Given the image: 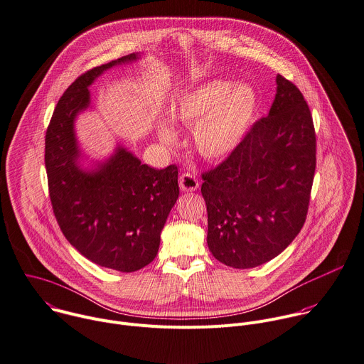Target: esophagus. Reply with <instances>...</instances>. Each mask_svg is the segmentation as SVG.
<instances>
[{
    "instance_id": "esophagus-1",
    "label": "esophagus",
    "mask_w": 364,
    "mask_h": 364,
    "mask_svg": "<svg viewBox=\"0 0 364 364\" xmlns=\"http://www.w3.org/2000/svg\"><path fill=\"white\" fill-rule=\"evenodd\" d=\"M178 184L181 191H196L198 188V180L190 173L181 174L178 178Z\"/></svg>"
}]
</instances>
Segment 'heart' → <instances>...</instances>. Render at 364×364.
<instances>
[{"label":"heart","mask_w":364,"mask_h":364,"mask_svg":"<svg viewBox=\"0 0 364 364\" xmlns=\"http://www.w3.org/2000/svg\"><path fill=\"white\" fill-rule=\"evenodd\" d=\"M256 108V94L247 85L221 80L210 81L180 97L171 104V118L193 126V143L207 160L228 156L245 137ZM159 137L164 144L174 143V132L167 123L159 124Z\"/></svg>","instance_id":"heart-1"}]
</instances>
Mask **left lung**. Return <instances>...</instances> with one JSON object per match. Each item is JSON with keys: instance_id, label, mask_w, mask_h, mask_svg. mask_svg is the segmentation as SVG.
<instances>
[{"instance_id": "obj_1", "label": "left lung", "mask_w": 364, "mask_h": 364, "mask_svg": "<svg viewBox=\"0 0 364 364\" xmlns=\"http://www.w3.org/2000/svg\"><path fill=\"white\" fill-rule=\"evenodd\" d=\"M269 115L203 174L211 255L232 269L277 257L300 232L316 170V134L300 90L276 77Z\"/></svg>"}]
</instances>
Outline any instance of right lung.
I'll use <instances>...</instances> for the list:
<instances>
[{
	"label": "right lung",
	"mask_w": 364,
	"mask_h": 364,
	"mask_svg": "<svg viewBox=\"0 0 364 364\" xmlns=\"http://www.w3.org/2000/svg\"><path fill=\"white\" fill-rule=\"evenodd\" d=\"M129 54L80 75L63 94L46 134V168L53 210L70 245L90 262L121 273L150 264L178 198V170H156L126 147L84 168L74 123L90 108L88 87L107 70L130 64Z\"/></svg>",
	"instance_id": "1"
}]
</instances>
